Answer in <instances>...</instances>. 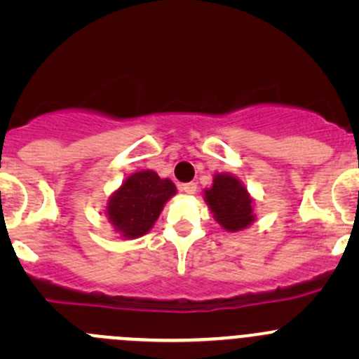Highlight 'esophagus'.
<instances>
[{
  "label": "esophagus",
  "instance_id": "esophagus-1",
  "mask_svg": "<svg viewBox=\"0 0 359 359\" xmlns=\"http://www.w3.org/2000/svg\"><path fill=\"white\" fill-rule=\"evenodd\" d=\"M180 191L186 194H194L198 191V186H196V182H187V184H182V186H180Z\"/></svg>",
  "mask_w": 359,
  "mask_h": 359
}]
</instances>
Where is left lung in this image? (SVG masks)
Returning <instances> with one entry per match:
<instances>
[{"instance_id": "obj_1", "label": "left lung", "mask_w": 359, "mask_h": 359, "mask_svg": "<svg viewBox=\"0 0 359 359\" xmlns=\"http://www.w3.org/2000/svg\"><path fill=\"white\" fill-rule=\"evenodd\" d=\"M208 203L217 222L229 233L247 229L255 220L253 200L238 177L229 173H217L210 189H205Z\"/></svg>"}]
</instances>
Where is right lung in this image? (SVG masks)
Masks as SVG:
<instances>
[{
	"label": "right lung",
	"mask_w": 359,
	"mask_h": 359,
	"mask_svg": "<svg viewBox=\"0 0 359 359\" xmlns=\"http://www.w3.org/2000/svg\"><path fill=\"white\" fill-rule=\"evenodd\" d=\"M177 193L172 180L153 170L132 173L109 198L106 215L123 238H140L151 231L165 203Z\"/></svg>",
	"instance_id": "right-lung-1"
}]
</instances>
